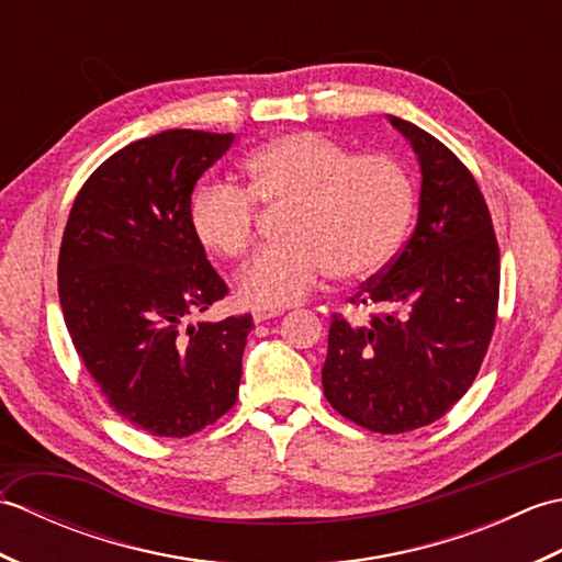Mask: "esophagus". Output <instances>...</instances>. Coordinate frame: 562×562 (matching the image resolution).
<instances>
[{
	"instance_id": "34e87169",
	"label": "esophagus",
	"mask_w": 562,
	"mask_h": 562,
	"mask_svg": "<svg viewBox=\"0 0 562 562\" xmlns=\"http://www.w3.org/2000/svg\"><path fill=\"white\" fill-rule=\"evenodd\" d=\"M282 314H284L282 308H254V321H256V324H262V321L278 318Z\"/></svg>"
}]
</instances>
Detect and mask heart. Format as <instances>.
Wrapping results in <instances>:
<instances>
[{"instance_id":"obj_1","label":"heart","mask_w":562,"mask_h":562,"mask_svg":"<svg viewBox=\"0 0 562 562\" xmlns=\"http://www.w3.org/2000/svg\"><path fill=\"white\" fill-rule=\"evenodd\" d=\"M246 190L207 181L190 200V229L222 258H244L258 207H290L284 246L262 250L238 274V296L256 308H284L312 294L326 274L360 282L398 254L415 210L408 169L391 154H352L326 135H278L241 164Z\"/></svg>"}]
</instances>
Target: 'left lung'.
<instances>
[{
	"label": "left lung",
	"mask_w": 562,
	"mask_h": 562,
	"mask_svg": "<svg viewBox=\"0 0 562 562\" xmlns=\"http://www.w3.org/2000/svg\"><path fill=\"white\" fill-rule=\"evenodd\" d=\"M423 171L408 241L350 302L369 318L333 314L324 393L355 425L401 435L439 420L491 345L499 300V248L491 210L461 159L437 137L389 115Z\"/></svg>",
	"instance_id": "8db88e82"
}]
</instances>
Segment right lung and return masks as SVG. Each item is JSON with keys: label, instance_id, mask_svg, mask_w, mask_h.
I'll return each mask as SVG.
<instances>
[{"label": "right lung", "instance_id": "obj_1", "mask_svg": "<svg viewBox=\"0 0 562 562\" xmlns=\"http://www.w3.org/2000/svg\"><path fill=\"white\" fill-rule=\"evenodd\" d=\"M234 135L166 130L117 149L75 198L57 260L65 324L111 408L154 437L232 411L254 316H190L226 296L190 229L198 178Z\"/></svg>", "mask_w": 562, "mask_h": 562}]
</instances>
